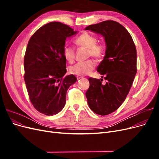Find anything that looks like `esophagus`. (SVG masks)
<instances>
[{
    "label": "esophagus",
    "mask_w": 159,
    "mask_h": 159,
    "mask_svg": "<svg viewBox=\"0 0 159 159\" xmlns=\"http://www.w3.org/2000/svg\"><path fill=\"white\" fill-rule=\"evenodd\" d=\"M82 79H84L83 77H81V76H79V75L77 76V80H82Z\"/></svg>",
    "instance_id": "34e87169"
}]
</instances>
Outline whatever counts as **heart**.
Wrapping results in <instances>:
<instances>
[{
    "label": "heart",
    "instance_id": "b5f03b06",
    "mask_svg": "<svg viewBox=\"0 0 159 159\" xmlns=\"http://www.w3.org/2000/svg\"><path fill=\"white\" fill-rule=\"evenodd\" d=\"M97 37L92 34L85 32L74 40V43L80 47L87 49V56H93L95 58H101L104 56L105 47L103 44L97 42ZM63 55L65 59L70 63L75 60V50L72 46H65L63 48ZM96 66L93 59H89L84 62H79L70 68V73L76 75L89 74Z\"/></svg>",
    "mask_w": 159,
    "mask_h": 159
}]
</instances>
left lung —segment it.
<instances>
[{
	"mask_svg": "<svg viewBox=\"0 0 159 159\" xmlns=\"http://www.w3.org/2000/svg\"><path fill=\"white\" fill-rule=\"evenodd\" d=\"M85 29L105 38V56L97 71L107 81L103 85L102 79L89 78V88L85 95L94 113L109 115L121 106L131 88L137 73L136 47L131 34L117 22L103 21Z\"/></svg>",
	"mask_w": 159,
	"mask_h": 159,
	"instance_id": "obj_1",
	"label": "left lung"
}]
</instances>
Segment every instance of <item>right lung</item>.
Instances as JSON below:
<instances>
[{
  "label": "right lung",
  "mask_w": 159,
  "mask_h": 159,
  "mask_svg": "<svg viewBox=\"0 0 159 159\" xmlns=\"http://www.w3.org/2000/svg\"><path fill=\"white\" fill-rule=\"evenodd\" d=\"M76 33L68 25L52 22L37 30L28 41L24 78L30 102L41 113L53 115L61 111L67 90L77 81L74 75H64L63 55L66 38Z\"/></svg>",
  "instance_id": "add662e5"
}]
</instances>
